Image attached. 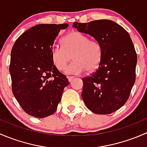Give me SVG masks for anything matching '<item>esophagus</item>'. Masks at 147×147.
<instances>
[{
    "label": "esophagus",
    "instance_id": "34e87169",
    "mask_svg": "<svg viewBox=\"0 0 147 147\" xmlns=\"http://www.w3.org/2000/svg\"><path fill=\"white\" fill-rule=\"evenodd\" d=\"M74 78H75V77L74 76H67V79L68 80H69V82H71Z\"/></svg>",
    "mask_w": 147,
    "mask_h": 147
}]
</instances>
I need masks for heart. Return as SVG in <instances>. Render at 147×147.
<instances>
[{
  "label": "heart",
  "mask_w": 147,
  "mask_h": 147,
  "mask_svg": "<svg viewBox=\"0 0 147 147\" xmlns=\"http://www.w3.org/2000/svg\"><path fill=\"white\" fill-rule=\"evenodd\" d=\"M61 43L62 47H53L51 51L52 60L59 70L66 69L72 60L71 56L74 62L67 69L69 74H80L86 70L93 72L101 63V45L81 32H69L63 37Z\"/></svg>",
  "instance_id": "heart-1"
}]
</instances>
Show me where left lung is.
I'll return each mask as SVG.
<instances>
[{"mask_svg": "<svg viewBox=\"0 0 147 147\" xmlns=\"http://www.w3.org/2000/svg\"><path fill=\"white\" fill-rule=\"evenodd\" d=\"M72 26L92 36L103 52L98 69L82 79L83 101L94 113H112L127 102L136 80L137 56L129 34L109 20L75 22Z\"/></svg>", "mask_w": 147, "mask_h": 147, "instance_id": "left-lung-1", "label": "left lung"}]
</instances>
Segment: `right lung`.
I'll return each mask as SVG.
<instances>
[{
    "label": "right lung",
    "instance_id": "obj_1",
    "mask_svg": "<svg viewBox=\"0 0 147 147\" xmlns=\"http://www.w3.org/2000/svg\"><path fill=\"white\" fill-rule=\"evenodd\" d=\"M68 24H40L23 32L13 46L9 71L13 95L30 116L44 118L57 110L67 78L51 57L55 40Z\"/></svg>",
    "mask_w": 147,
    "mask_h": 147
}]
</instances>
